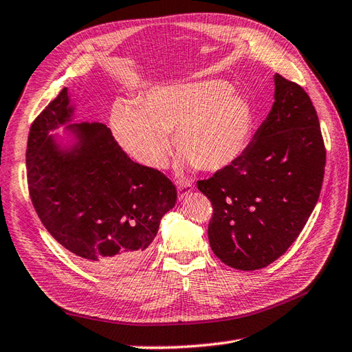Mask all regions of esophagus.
<instances>
[{
    "mask_svg": "<svg viewBox=\"0 0 352 352\" xmlns=\"http://www.w3.org/2000/svg\"><path fill=\"white\" fill-rule=\"evenodd\" d=\"M193 189H195L193 184L189 183V182L179 183V184H178V201H184V199L189 198V196H190L192 192H193Z\"/></svg>",
    "mask_w": 352,
    "mask_h": 352,
    "instance_id": "esophagus-1",
    "label": "esophagus"
}]
</instances>
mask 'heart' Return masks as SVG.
<instances>
[{
    "instance_id": "1",
    "label": "heart",
    "mask_w": 352,
    "mask_h": 352,
    "mask_svg": "<svg viewBox=\"0 0 352 352\" xmlns=\"http://www.w3.org/2000/svg\"><path fill=\"white\" fill-rule=\"evenodd\" d=\"M232 93V85L220 79L156 87L141 108L122 104L113 112V135L138 163L162 169L173 145L169 132H177L184 162L217 173L243 156L252 138V106Z\"/></svg>"
}]
</instances>
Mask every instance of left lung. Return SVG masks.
<instances>
[{
    "instance_id": "obj_1",
    "label": "left lung",
    "mask_w": 352,
    "mask_h": 352,
    "mask_svg": "<svg viewBox=\"0 0 352 352\" xmlns=\"http://www.w3.org/2000/svg\"><path fill=\"white\" fill-rule=\"evenodd\" d=\"M325 146L303 88L274 75V103L232 166L198 182L213 204L211 250L236 270L264 268L288 250L321 193Z\"/></svg>"
}]
</instances>
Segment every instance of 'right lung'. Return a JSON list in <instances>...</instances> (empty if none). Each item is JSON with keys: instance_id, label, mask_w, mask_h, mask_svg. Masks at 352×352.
<instances>
[{"instance_id": "right-lung-1", "label": "right lung", "mask_w": 352, "mask_h": 352, "mask_svg": "<svg viewBox=\"0 0 352 352\" xmlns=\"http://www.w3.org/2000/svg\"><path fill=\"white\" fill-rule=\"evenodd\" d=\"M67 88L30 129V196L46 230L88 268L120 274L148 255L162 217L177 202V189L157 169L127 157L102 122L69 124V145L52 130L72 121Z\"/></svg>"}]
</instances>
